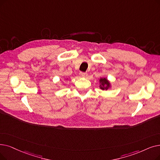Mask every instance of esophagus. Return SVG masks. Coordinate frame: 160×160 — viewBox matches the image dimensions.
<instances>
[{
    "mask_svg": "<svg viewBox=\"0 0 160 160\" xmlns=\"http://www.w3.org/2000/svg\"><path fill=\"white\" fill-rule=\"evenodd\" d=\"M80 75L81 77H83V78H86V76H88V74L86 72H80Z\"/></svg>",
    "mask_w": 160,
    "mask_h": 160,
    "instance_id": "obj_1",
    "label": "esophagus"
}]
</instances>
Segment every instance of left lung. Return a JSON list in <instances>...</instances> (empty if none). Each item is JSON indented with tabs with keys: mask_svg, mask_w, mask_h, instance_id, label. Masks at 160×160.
<instances>
[{
	"mask_svg": "<svg viewBox=\"0 0 160 160\" xmlns=\"http://www.w3.org/2000/svg\"><path fill=\"white\" fill-rule=\"evenodd\" d=\"M99 88L102 90H108L112 88L110 82L107 78L101 77L99 79Z\"/></svg>",
	"mask_w": 160,
	"mask_h": 160,
	"instance_id": "1",
	"label": "left lung"
}]
</instances>
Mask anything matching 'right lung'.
Listing matches in <instances>:
<instances>
[{"label":"right lung","mask_w":160,"mask_h":160,"mask_svg":"<svg viewBox=\"0 0 160 160\" xmlns=\"http://www.w3.org/2000/svg\"><path fill=\"white\" fill-rule=\"evenodd\" d=\"M66 80H68V78H67V79H66Z\"/></svg>","instance_id":"1"}]
</instances>
